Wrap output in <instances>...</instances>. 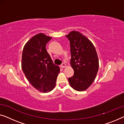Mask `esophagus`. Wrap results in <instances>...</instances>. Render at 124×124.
<instances>
[{
    "label": "esophagus",
    "instance_id": "1",
    "mask_svg": "<svg viewBox=\"0 0 124 124\" xmlns=\"http://www.w3.org/2000/svg\"><path fill=\"white\" fill-rule=\"evenodd\" d=\"M66 67V64L65 63H62L61 65V67L62 68H64Z\"/></svg>",
    "mask_w": 124,
    "mask_h": 124
}]
</instances>
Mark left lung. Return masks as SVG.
Masks as SVG:
<instances>
[{
	"instance_id": "1",
	"label": "left lung",
	"mask_w": 124,
	"mask_h": 124,
	"mask_svg": "<svg viewBox=\"0 0 124 124\" xmlns=\"http://www.w3.org/2000/svg\"><path fill=\"white\" fill-rule=\"evenodd\" d=\"M66 37L70 40V63L74 71L68 81L74 90L84 91L91 85L99 70L96 51L91 40L78 31H71Z\"/></svg>"
}]
</instances>
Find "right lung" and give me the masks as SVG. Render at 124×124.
<instances>
[{"mask_svg": "<svg viewBox=\"0 0 124 124\" xmlns=\"http://www.w3.org/2000/svg\"><path fill=\"white\" fill-rule=\"evenodd\" d=\"M52 39L42 33L32 37L24 46L22 69L28 81L41 92H48L56 86L59 66L54 64L46 50V44Z\"/></svg>", "mask_w": 124, "mask_h": 124, "instance_id": "obj_1", "label": "right lung"}]
</instances>
